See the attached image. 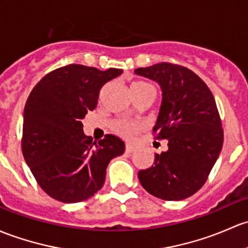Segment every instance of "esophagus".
Masks as SVG:
<instances>
[{
	"instance_id": "1",
	"label": "esophagus",
	"mask_w": 248,
	"mask_h": 248,
	"mask_svg": "<svg viewBox=\"0 0 248 248\" xmlns=\"http://www.w3.org/2000/svg\"><path fill=\"white\" fill-rule=\"evenodd\" d=\"M134 150H135V146L133 144H127L126 145V152L132 153V152H134Z\"/></svg>"
}]
</instances>
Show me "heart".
Returning a JSON list of instances; mask_svg holds the SVG:
<instances>
[{
  "label": "heart",
  "mask_w": 248,
  "mask_h": 248,
  "mask_svg": "<svg viewBox=\"0 0 248 248\" xmlns=\"http://www.w3.org/2000/svg\"><path fill=\"white\" fill-rule=\"evenodd\" d=\"M147 89L155 90V88H153L150 83L142 82V80H137V82L132 83V91H141ZM113 129L117 133V134L121 135V137L132 138L140 131V124H134V122L124 121V120H120V121L114 122Z\"/></svg>",
  "instance_id": "b5f03b06"
}]
</instances>
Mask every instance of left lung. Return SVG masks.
<instances>
[{
    "label": "left lung",
    "mask_w": 248,
    "mask_h": 248,
    "mask_svg": "<svg viewBox=\"0 0 248 248\" xmlns=\"http://www.w3.org/2000/svg\"><path fill=\"white\" fill-rule=\"evenodd\" d=\"M135 74L160 85L163 98L153 133L169 146L155 153L151 168L139 171V181L158 199L184 200L203 186L222 148L215 98L195 72L181 65L159 62Z\"/></svg>",
    "instance_id": "left-lung-1"
}]
</instances>
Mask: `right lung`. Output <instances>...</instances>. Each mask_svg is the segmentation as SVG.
<instances>
[{"instance_id": "right-lung-1", "label": "right lung", "mask_w": 248, "mask_h": 248, "mask_svg": "<svg viewBox=\"0 0 248 248\" xmlns=\"http://www.w3.org/2000/svg\"><path fill=\"white\" fill-rule=\"evenodd\" d=\"M122 74L80 64L49 72L31 91L23 110V158L52 199L77 203L103 186L109 161L124 142L107 134L96 144L83 133L82 120L97 106L101 88Z\"/></svg>"}]
</instances>
